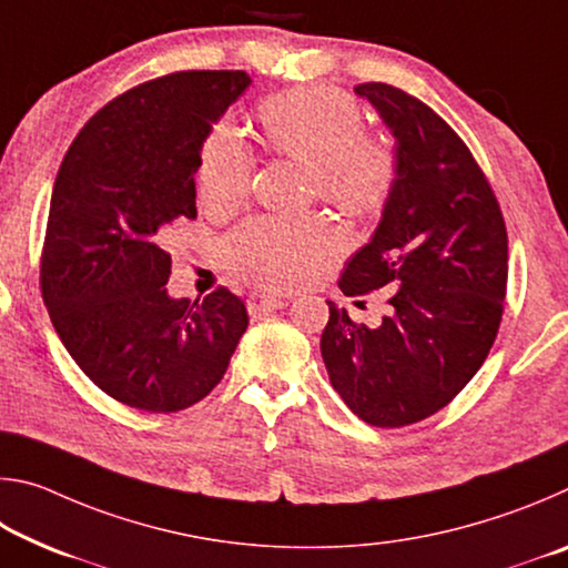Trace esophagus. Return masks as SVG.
Here are the masks:
<instances>
[{
  "label": "esophagus",
  "instance_id": "esophagus-1",
  "mask_svg": "<svg viewBox=\"0 0 568 568\" xmlns=\"http://www.w3.org/2000/svg\"><path fill=\"white\" fill-rule=\"evenodd\" d=\"M283 305H285L283 297L263 295V293L250 295V301H247V307H250V313H253V315H267V313H273V311H281Z\"/></svg>",
  "mask_w": 568,
  "mask_h": 568
}]
</instances>
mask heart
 Instances as JSON below:
<instances>
[{"label": "heart", "instance_id": "1", "mask_svg": "<svg viewBox=\"0 0 568 568\" xmlns=\"http://www.w3.org/2000/svg\"><path fill=\"white\" fill-rule=\"evenodd\" d=\"M257 120L281 155L311 168V190L345 215L371 217L386 207L398 178V155L388 138L365 130L361 104L331 88H297L261 102ZM255 160L227 122H217L200 145L197 195L213 213L243 205ZM335 247L321 217H255L225 240L230 265L267 287H287L313 271Z\"/></svg>", "mask_w": 568, "mask_h": 568}]
</instances>
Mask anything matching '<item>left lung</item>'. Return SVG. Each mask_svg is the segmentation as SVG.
<instances>
[{"mask_svg": "<svg viewBox=\"0 0 568 568\" xmlns=\"http://www.w3.org/2000/svg\"><path fill=\"white\" fill-rule=\"evenodd\" d=\"M355 92L396 134L398 178L338 287H386L388 315L368 328L328 301L321 353L355 416L400 428L448 406L484 365L504 315L508 235L491 182L444 118L386 82Z\"/></svg>", "mask_w": 568, "mask_h": 568, "instance_id": "left-lung-1", "label": "left lung"}]
</instances>
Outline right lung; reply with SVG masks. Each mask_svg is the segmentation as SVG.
Returning a JSON list of instances; mask_svg holds the SVG:
<instances>
[{
	"label": "right lung",
	"mask_w": 568,
	"mask_h": 568,
	"mask_svg": "<svg viewBox=\"0 0 568 568\" xmlns=\"http://www.w3.org/2000/svg\"><path fill=\"white\" fill-rule=\"evenodd\" d=\"M250 84L243 70L155 77L94 112L60 165L40 287L64 348L94 386L130 408L175 413L203 400L247 328L227 287L168 295L165 247L197 217L200 145Z\"/></svg>",
	"instance_id": "obj_1"
}]
</instances>
